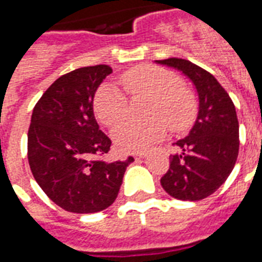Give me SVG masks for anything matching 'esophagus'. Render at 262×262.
Instances as JSON below:
<instances>
[{
  "label": "esophagus",
  "mask_w": 262,
  "mask_h": 262,
  "mask_svg": "<svg viewBox=\"0 0 262 262\" xmlns=\"http://www.w3.org/2000/svg\"><path fill=\"white\" fill-rule=\"evenodd\" d=\"M145 156H147V154H145V152H140V154H137V155H136V158H139V159H144Z\"/></svg>",
  "instance_id": "34e87169"
}]
</instances>
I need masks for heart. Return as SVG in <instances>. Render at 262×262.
I'll return each instance as SVG.
<instances>
[{
	"mask_svg": "<svg viewBox=\"0 0 262 262\" xmlns=\"http://www.w3.org/2000/svg\"><path fill=\"white\" fill-rule=\"evenodd\" d=\"M119 83L130 98L148 96L141 122L125 121L113 132V140L123 152L144 151L166 135V129L183 132L197 115V100L191 90L181 83L177 73L155 67L140 65L123 72ZM94 111L99 122L113 127L125 117L127 98L111 84H103L94 98Z\"/></svg>",
	"mask_w": 262,
	"mask_h": 262,
	"instance_id": "obj_1",
	"label": "heart"
}]
</instances>
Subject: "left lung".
<instances>
[{
	"label": "left lung",
	"mask_w": 262,
	"mask_h": 262,
	"mask_svg": "<svg viewBox=\"0 0 262 262\" xmlns=\"http://www.w3.org/2000/svg\"><path fill=\"white\" fill-rule=\"evenodd\" d=\"M177 68L197 88L199 115L189 136L174 145L178 154L160 183L168 194L183 201H199L219 189L235 166L239 151V123L230 95L199 65L182 58L158 61Z\"/></svg>",
	"instance_id": "1"
}]
</instances>
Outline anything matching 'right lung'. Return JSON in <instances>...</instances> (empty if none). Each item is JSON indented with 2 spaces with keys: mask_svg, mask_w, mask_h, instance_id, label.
Returning a JSON list of instances; mask_svg holds the SVG:
<instances>
[{
  "mask_svg": "<svg viewBox=\"0 0 262 262\" xmlns=\"http://www.w3.org/2000/svg\"><path fill=\"white\" fill-rule=\"evenodd\" d=\"M113 72L108 65L79 68L61 76L35 104L28 129V163L35 181L58 207L94 213L114 203L126 160L106 163L111 140L94 115L95 92Z\"/></svg>",
  "mask_w": 262,
  "mask_h": 262,
  "instance_id": "obj_1",
  "label": "right lung"
}]
</instances>
